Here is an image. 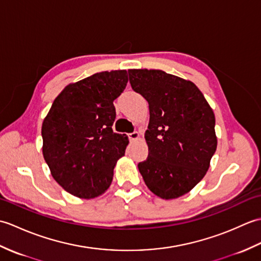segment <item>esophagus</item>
Returning a JSON list of instances; mask_svg holds the SVG:
<instances>
[{"label": "esophagus", "instance_id": "esophagus-1", "mask_svg": "<svg viewBox=\"0 0 261 261\" xmlns=\"http://www.w3.org/2000/svg\"><path fill=\"white\" fill-rule=\"evenodd\" d=\"M127 136H129V139H130L131 141H134V140L139 139V137H140L139 132H137V131H135V132H131V134H129V135H127Z\"/></svg>", "mask_w": 261, "mask_h": 261}]
</instances>
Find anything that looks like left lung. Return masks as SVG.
<instances>
[{
    "mask_svg": "<svg viewBox=\"0 0 261 261\" xmlns=\"http://www.w3.org/2000/svg\"><path fill=\"white\" fill-rule=\"evenodd\" d=\"M127 73L150 113L145 134L149 154L138 168L154 195L182 196L202 180L216 150L213 110L191 81L158 69Z\"/></svg>",
    "mask_w": 261,
    "mask_h": 261,
    "instance_id": "left-lung-1",
    "label": "left lung"
}]
</instances>
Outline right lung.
<instances>
[{"mask_svg":"<svg viewBox=\"0 0 261 261\" xmlns=\"http://www.w3.org/2000/svg\"><path fill=\"white\" fill-rule=\"evenodd\" d=\"M126 70L96 73L71 83L55 98L42 122V153L66 192L94 198L108 190L115 164L129 143L114 134L113 101L124 91Z\"/></svg>","mask_w":261,"mask_h":261,"instance_id":"add662e5","label":"right lung"}]
</instances>
